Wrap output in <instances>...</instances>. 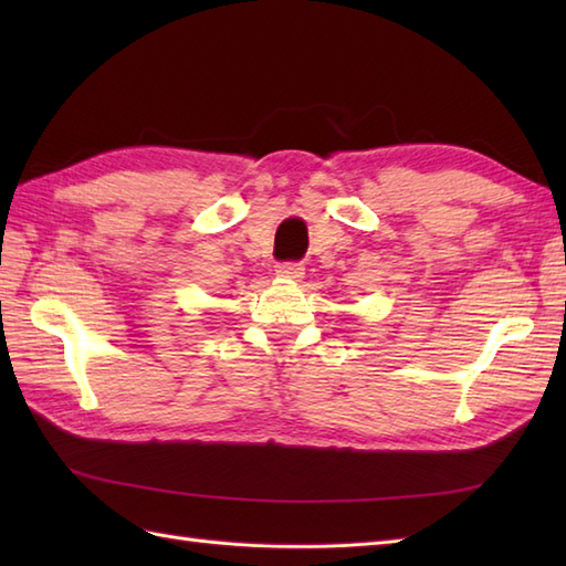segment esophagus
<instances>
[{
  "mask_svg": "<svg viewBox=\"0 0 566 566\" xmlns=\"http://www.w3.org/2000/svg\"><path fill=\"white\" fill-rule=\"evenodd\" d=\"M276 274L284 276V280L298 282L304 276V264L302 262H282V264H276Z\"/></svg>",
  "mask_w": 566,
  "mask_h": 566,
  "instance_id": "obj_1",
  "label": "esophagus"
}]
</instances>
